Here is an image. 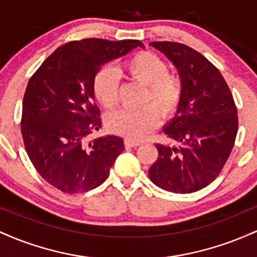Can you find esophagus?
<instances>
[{"label": "esophagus", "instance_id": "esophagus-1", "mask_svg": "<svg viewBox=\"0 0 257 257\" xmlns=\"http://www.w3.org/2000/svg\"><path fill=\"white\" fill-rule=\"evenodd\" d=\"M124 144H125V146H128V147H137L140 145V143H139V141L132 140V139H125Z\"/></svg>", "mask_w": 257, "mask_h": 257}]
</instances>
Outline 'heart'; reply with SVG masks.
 I'll use <instances>...</instances> for the list:
<instances>
[{"mask_svg":"<svg viewBox=\"0 0 257 257\" xmlns=\"http://www.w3.org/2000/svg\"><path fill=\"white\" fill-rule=\"evenodd\" d=\"M122 69L129 78L146 84L144 102H152L162 114L170 113L178 106L182 95L181 78L169 72V65L159 55L151 52L135 53L123 63ZM118 90L119 76L113 67L104 66L96 72L93 91L100 104L106 108L114 107L118 102ZM154 106L120 108L110 114L108 128L129 139L146 138L159 124L158 108Z\"/></svg>","mask_w":257,"mask_h":257,"instance_id":"1","label":"heart"}]
</instances>
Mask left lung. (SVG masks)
Segmentation results:
<instances>
[{
  "mask_svg": "<svg viewBox=\"0 0 257 257\" xmlns=\"http://www.w3.org/2000/svg\"><path fill=\"white\" fill-rule=\"evenodd\" d=\"M178 69L182 95L175 117L163 132L172 144H157L158 158L149 170L162 190L192 193L219 175L238 132L233 95L221 72L186 44L151 42Z\"/></svg>",
  "mask_w": 257,
  "mask_h": 257,
  "instance_id": "8db88e82",
  "label": "left lung"
}]
</instances>
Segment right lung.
Returning a JSON list of instances; mask_svg holds the SVG:
<instances>
[{
  "label": "right lung",
  "instance_id": "obj_1",
  "mask_svg": "<svg viewBox=\"0 0 257 257\" xmlns=\"http://www.w3.org/2000/svg\"><path fill=\"white\" fill-rule=\"evenodd\" d=\"M137 47L145 48L138 40L72 41L49 55L29 81L22 114L25 150L38 174L58 190L72 194L98 187L124 150L116 135L87 140L101 128L93 79L102 65Z\"/></svg>",
  "mask_w": 257,
  "mask_h": 257
}]
</instances>
